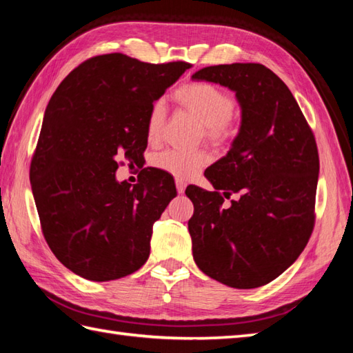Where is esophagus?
<instances>
[{
    "label": "esophagus",
    "instance_id": "esophagus-1",
    "mask_svg": "<svg viewBox=\"0 0 353 353\" xmlns=\"http://www.w3.org/2000/svg\"><path fill=\"white\" fill-rule=\"evenodd\" d=\"M176 188L179 194H183L185 188H186V183L182 181V179H176Z\"/></svg>",
    "mask_w": 353,
    "mask_h": 353
}]
</instances>
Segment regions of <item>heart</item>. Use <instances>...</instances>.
Returning <instances> with one entry per match:
<instances>
[{"label": "heart", "instance_id": "1", "mask_svg": "<svg viewBox=\"0 0 353 353\" xmlns=\"http://www.w3.org/2000/svg\"><path fill=\"white\" fill-rule=\"evenodd\" d=\"M176 100L181 108L201 124L203 138L215 145L228 144L236 137L239 123L234 110L232 97L209 81H192L176 91ZM165 123V106L154 101L147 117V137L152 142L162 138ZM209 156L205 152L185 153L179 150H167L153 157L154 167L174 177H191L205 167Z\"/></svg>", "mask_w": 353, "mask_h": 353}]
</instances>
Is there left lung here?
<instances>
[{
	"label": "left lung",
	"instance_id": "8db88e82",
	"mask_svg": "<svg viewBox=\"0 0 353 353\" xmlns=\"http://www.w3.org/2000/svg\"><path fill=\"white\" fill-rule=\"evenodd\" d=\"M192 80L235 91L241 127L229 153L205 176L215 191L191 185L188 221L199 268L249 290L282 274L308 244L316 223V138L288 86L261 63L201 68ZM238 193L229 208L224 198Z\"/></svg>",
	"mask_w": 353,
	"mask_h": 353
}]
</instances>
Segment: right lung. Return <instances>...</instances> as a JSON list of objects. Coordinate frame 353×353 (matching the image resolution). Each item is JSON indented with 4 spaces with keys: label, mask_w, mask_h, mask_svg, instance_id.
I'll list each match as a JSON object with an SVG mask.
<instances>
[{
    "label": "right lung",
    "mask_w": 353,
    "mask_h": 353,
    "mask_svg": "<svg viewBox=\"0 0 353 353\" xmlns=\"http://www.w3.org/2000/svg\"><path fill=\"white\" fill-rule=\"evenodd\" d=\"M190 66L112 52L80 63L52 94L30 181L45 241L72 273L115 281L148 259L174 181L150 170L132 186L117 182L115 171L119 159L132 167L144 159L148 110Z\"/></svg>",
    "instance_id": "1"
}]
</instances>
